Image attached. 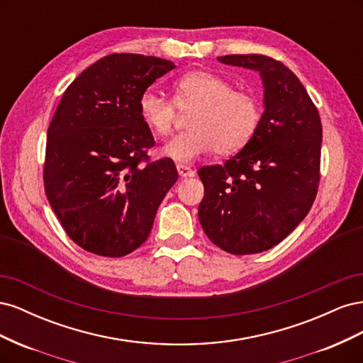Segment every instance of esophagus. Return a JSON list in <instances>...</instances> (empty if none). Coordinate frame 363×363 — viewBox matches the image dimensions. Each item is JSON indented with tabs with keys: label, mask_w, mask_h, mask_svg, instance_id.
Masks as SVG:
<instances>
[{
	"label": "esophagus",
	"mask_w": 363,
	"mask_h": 363,
	"mask_svg": "<svg viewBox=\"0 0 363 363\" xmlns=\"http://www.w3.org/2000/svg\"><path fill=\"white\" fill-rule=\"evenodd\" d=\"M177 171H179V175L182 179L194 177L195 175V171L191 167H188V164H183V163H177Z\"/></svg>",
	"instance_id": "1"
}]
</instances>
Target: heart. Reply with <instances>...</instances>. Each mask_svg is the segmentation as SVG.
I'll return each mask as SVG.
<instances>
[{"mask_svg": "<svg viewBox=\"0 0 363 363\" xmlns=\"http://www.w3.org/2000/svg\"><path fill=\"white\" fill-rule=\"evenodd\" d=\"M174 101L147 89L139 96V113L152 133L167 136L175 107L192 111L188 131L174 136L164 151L175 160L192 162L208 152L232 155L245 147L260 119V106L248 92L236 91L224 77L208 71L184 74L174 83Z\"/></svg>", "mask_w": 363, "mask_h": 363, "instance_id": "obj_1", "label": "heart"}]
</instances>
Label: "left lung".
<instances>
[{
  "instance_id": "obj_1",
  "label": "left lung",
  "mask_w": 363,
  "mask_h": 363,
  "mask_svg": "<svg viewBox=\"0 0 363 363\" xmlns=\"http://www.w3.org/2000/svg\"><path fill=\"white\" fill-rule=\"evenodd\" d=\"M218 60L259 71L265 111L238 155L199 169V218L216 247L256 255L281 242L309 213L320 184L323 125L304 86L281 62L262 54Z\"/></svg>"
}]
</instances>
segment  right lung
Segmentation results:
<instances>
[{
    "mask_svg": "<svg viewBox=\"0 0 363 363\" xmlns=\"http://www.w3.org/2000/svg\"><path fill=\"white\" fill-rule=\"evenodd\" d=\"M171 60L115 52L86 68L65 91L47 135L43 186L74 242L123 257L145 242L179 172L169 157L151 162V130L139 96L174 69Z\"/></svg>",
    "mask_w": 363,
    "mask_h": 363,
    "instance_id": "obj_1",
    "label": "right lung"
}]
</instances>
